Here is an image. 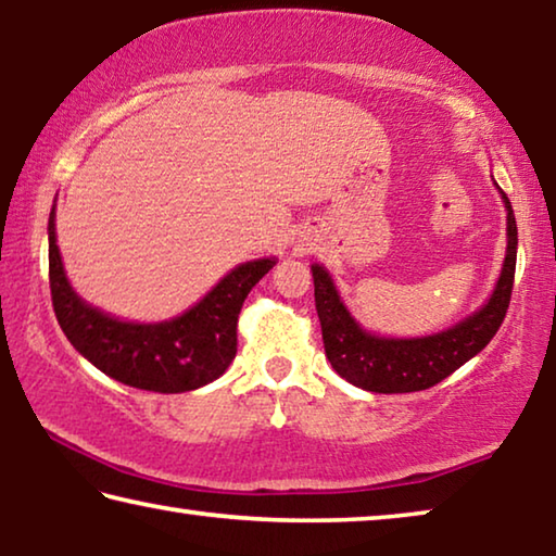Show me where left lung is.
Segmentation results:
<instances>
[{"label": "left lung", "mask_w": 556, "mask_h": 556, "mask_svg": "<svg viewBox=\"0 0 556 556\" xmlns=\"http://www.w3.org/2000/svg\"><path fill=\"white\" fill-rule=\"evenodd\" d=\"M501 195L507 211V250L497 285L483 308L441 333L384 338L365 331L348 312L326 267L312 265L316 314L321 321L326 357L341 378L355 388L382 394L429 390L491 343L510 306L517 260L515 213L507 195L503 191Z\"/></svg>", "instance_id": "8db88e82"}]
</instances>
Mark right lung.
Segmentation results:
<instances>
[{"label":"right lung","mask_w":556,"mask_h":556,"mask_svg":"<svg viewBox=\"0 0 556 556\" xmlns=\"http://www.w3.org/2000/svg\"><path fill=\"white\" fill-rule=\"evenodd\" d=\"M55 205L49 215V281L53 312L83 357L129 388L176 394L218 380L238 353V316L250 289L277 265L252 260L225 275L199 304L162 324H131L102 314L75 294L55 244Z\"/></svg>","instance_id":"add662e5"}]
</instances>
